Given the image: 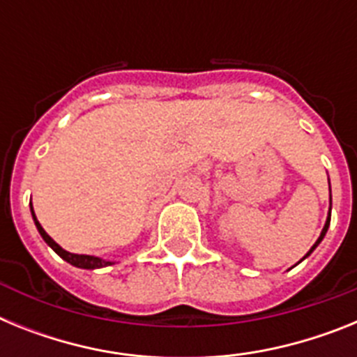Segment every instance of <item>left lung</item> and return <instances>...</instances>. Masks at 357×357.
I'll list each match as a JSON object with an SVG mask.
<instances>
[{"instance_id": "1", "label": "left lung", "mask_w": 357, "mask_h": 357, "mask_svg": "<svg viewBox=\"0 0 357 357\" xmlns=\"http://www.w3.org/2000/svg\"><path fill=\"white\" fill-rule=\"evenodd\" d=\"M329 223H331V211H329V218H327V222H326V227H324V230H321V234H320V238H318V239H317V243H314L313 247H311V250H309V252H307V254H305V257H307V255H309V254H311V252H313V250H314V248H317V247H318V245H320V241H321V239H324V236H326L327 229H329Z\"/></svg>"}]
</instances>
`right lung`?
I'll use <instances>...</instances> for the list:
<instances>
[{
	"label": "right lung",
	"mask_w": 357,
	"mask_h": 357,
	"mask_svg": "<svg viewBox=\"0 0 357 357\" xmlns=\"http://www.w3.org/2000/svg\"><path fill=\"white\" fill-rule=\"evenodd\" d=\"M31 216H33V222H36L37 230L40 232V236H43L44 241L48 243L50 247H52L56 254L61 255L62 259L68 261V263L73 264V266L85 268V270H94V268H103V266H109V264H112L110 261H103V259H100V257H93V255H82V254H71V252H66L64 248L59 247V245H56V243L53 241L48 234H46V230H44L43 227H40V223L37 222L36 214H33V209H31Z\"/></svg>",
	"instance_id": "add662e5"
}]
</instances>
